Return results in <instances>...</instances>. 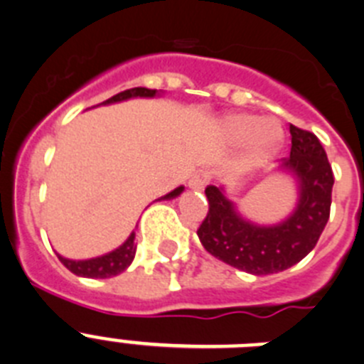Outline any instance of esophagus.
Segmentation results:
<instances>
[{
  "instance_id": "34e87169",
  "label": "esophagus",
  "mask_w": 364,
  "mask_h": 364,
  "mask_svg": "<svg viewBox=\"0 0 364 364\" xmlns=\"http://www.w3.org/2000/svg\"><path fill=\"white\" fill-rule=\"evenodd\" d=\"M211 182L210 171H198L189 178V188L191 189H204Z\"/></svg>"
}]
</instances>
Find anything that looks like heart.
<instances>
[{
    "instance_id": "1",
    "label": "heart",
    "mask_w": 364,
    "mask_h": 364,
    "mask_svg": "<svg viewBox=\"0 0 364 364\" xmlns=\"http://www.w3.org/2000/svg\"><path fill=\"white\" fill-rule=\"evenodd\" d=\"M222 133L231 144L246 142V162L250 166L269 159L282 142L281 125L255 114H230L222 120Z\"/></svg>"
}]
</instances>
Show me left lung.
Instances as JSON below:
<instances>
[{"label": "left lung", "mask_w": 364, "mask_h": 364, "mask_svg": "<svg viewBox=\"0 0 364 364\" xmlns=\"http://www.w3.org/2000/svg\"><path fill=\"white\" fill-rule=\"evenodd\" d=\"M291 151L282 169L297 178L299 202L294 213L275 226H257L237 213L220 188L208 186L210 211L197 230L205 252L253 275L291 268L311 252L330 218L333 173L326 151L314 133L290 125Z\"/></svg>", "instance_id": "1"}]
</instances>
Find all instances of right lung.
I'll return each instance as SVG.
<instances>
[{
	"instance_id": "1",
	"label": "right lung",
	"mask_w": 364,
	"mask_h": 364,
	"mask_svg": "<svg viewBox=\"0 0 364 364\" xmlns=\"http://www.w3.org/2000/svg\"><path fill=\"white\" fill-rule=\"evenodd\" d=\"M156 89H146V87H134V89H127V91H122L118 95H114L112 98L105 100V104H114V102H122V100L129 98H153L156 96ZM184 191V188L173 189L171 193L164 195L159 200H171V198L178 197L180 193ZM134 253H136V244H134V233L129 235V239L125 240L118 250L111 253H105L102 257H96V259L89 260H70L65 257L58 255V259L62 260V264L65 266L69 272H73L74 275H80V277H89V279H109L114 277L118 273H122L124 269L129 268V264L133 262Z\"/></svg>"
}]
</instances>
